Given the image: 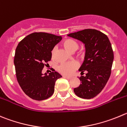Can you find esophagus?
Segmentation results:
<instances>
[{"instance_id": "34e87169", "label": "esophagus", "mask_w": 127, "mask_h": 127, "mask_svg": "<svg viewBox=\"0 0 127 127\" xmlns=\"http://www.w3.org/2000/svg\"><path fill=\"white\" fill-rule=\"evenodd\" d=\"M63 77L66 79H67V80H71L72 78L71 76H63Z\"/></svg>"}]
</instances>
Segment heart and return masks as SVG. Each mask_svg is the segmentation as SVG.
I'll list each match as a JSON object with an SVG mask.
<instances>
[{"label":"heart","instance_id":"b5f03b06","mask_svg":"<svg viewBox=\"0 0 127 127\" xmlns=\"http://www.w3.org/2000/svg\"><path fill=\"white\" fill-rule=\"evenodd\" d=\"M64 47L65 49L69 51V53H74L75 52L79 47V44L75 40L73 39H66L63 42ZM56 50V48L54 47L51 51V57L54 58L55 55ZM79 66V64L78 62L73 61V62H68L63 63L60 64L58 67V71L61 74H65V75H71L74 73V71L77 69Z\"/></svg>","mask_w":127,"mask_h":127}]
</instances>
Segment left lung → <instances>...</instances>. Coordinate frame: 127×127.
<instances>
[{"label": "left lung", "instance_id": "obj_1", "mask_svg": "<svg viewBox=\"0 0 127 127\" xmlns=\"http://www.w3.org/2000/svg\"><path fill=\"white\" fill-rule=\"evenodd\" d=\"M85 44V61L79 71L81 84L74 88L78 97L91 99L98 95L106 85L111 74L113 51L107 35L96 29H87L67 34Z\"/></svg>", "mask_w": 127, "mask_h": 127}]
</instances>
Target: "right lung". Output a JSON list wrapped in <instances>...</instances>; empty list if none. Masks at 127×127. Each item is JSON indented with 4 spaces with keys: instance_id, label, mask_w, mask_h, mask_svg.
<instances>
[{
    "instance_id": "right-lung-1",
    "label": "right lung",
    "mask_w": 127,
    "mask_h": 127,
    "mask_svg": "<svg viewBox=\"0 0 127 127\" xmlns=\"http://www.w3.org/2000/svg\"><path fill=\"white\" fill-rule=\"evenodd\" d=\"M61 39L62 37L54 34L34 32L16 47L14 60L16 78L23 92L32 99L41 101L51 96L56 81L62 77L54 69L49 75L42 73L51 60L52 49Z\"/></svg>"
}]
</instances>
